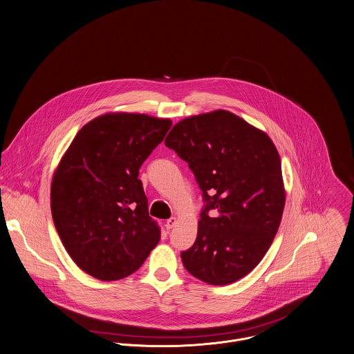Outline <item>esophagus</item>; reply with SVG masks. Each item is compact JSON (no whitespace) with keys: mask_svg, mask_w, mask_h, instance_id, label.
Wrapping results in <instances>:
<instances>
[{"mask_svg":"<svg viewBox=\"0 0 354 354\" xmlns=\"http://www.w3.org/2000/svg\"><path fill=\"white\" fill-rule=\"evenodd\" d=\"M176 223H177V219L176 218H170V219L166 221V228L170 230V228H173L176 225Z\"/></svg>","mask_w":354,"mask_h":354,"instance_id":"esophagus-1","label":"esophagus"}]
</instances>
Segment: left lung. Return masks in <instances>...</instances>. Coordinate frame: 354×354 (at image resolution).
<instances>
[{"instance_id": "left-lung-1", "label": "left lung", "mask_w": 354, "mask_h": 354, "mask_svg": "<svg viewBox=\"0 0 354 354\" xmlns=\"http://www.w3.org/2000/svg\"><path fill=\"white\" fill-rule=\"evenodd\" d=\"M165 146L188 162L207 203L185 269L211 286L250 273L269 250L283 218L286 189L272 139L223 109L178 122ZM216 209L209 217L207 212Z\"/></svg>"}]
</instances>
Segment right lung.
<instances>
[{
    "instance_id": "add662e5",
    "label": "right lung",
    "mask_w": 354,
    "mask_h": 354,
    "mask_svg": "<svg viewBox=\"0 0 354 354\" xmlns=\"http://www.w3.org/2000/svg\"><path fill=\"white\" fill-rule=\"evenodd\" d=\"M170 119L115 112L80 129L51 183V214L66 252L85 273L115 281L138 270L161 239L139 167Z\"/></svg>"
}]
</instances>
